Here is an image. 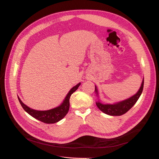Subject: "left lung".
Listing matches in <instances>:
<instances>
[{"label": "left lung", "instance_id": "left-lung-1", "mask_svg": "<svg viewBox=\"0 0 159 159\" xmlns=\"http://www.w3.org/2000/svg\"><path fill=\"white\" fill-rule=\"evenodd\" d=\"M143 85L144 79L143 80L141 88L137 91V93L133 95L132 97L122 101V102L114 104H103L99 102H96V105H97L98 107L105 114L112 115V116H120V115H122L127 113L136 103L143 92ZM95 91L96 93H97V95H98V91L96 86L95 87Z\"/></svg>", "mask_w": 159, "mask_h": 159}]
</instances>
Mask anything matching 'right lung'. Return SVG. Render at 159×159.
<instances>
[{
	"label": "right lung",
	"instance_id": "add662e5",
	"mask_svg": "<svg viewBox=\"0 0 159 159\" xmlns=\"http://www.w3.org/2000/svg\"><path fill=\"white\" fill-rule=\"evenodd\" d=\"M80 84L81 83H79L70 90L68 93L67 94L65 99L64 100L63 103H62L60 106L50 110L38 111L32 109L29 107H28L25 104H24V103H22V102L20 100V99L19 98V97H18V99L19 100V102H20L21 105V106L24 109H25V111L27 112L29 115H30L34 118H35L45 123H55L58 122L61 119H63L66 116V114L68 113L70 109V96L74 91L78 89Z\"/></svg>",
	"mask_w": 159,
	"mask_h": 159
}]
</instances>
